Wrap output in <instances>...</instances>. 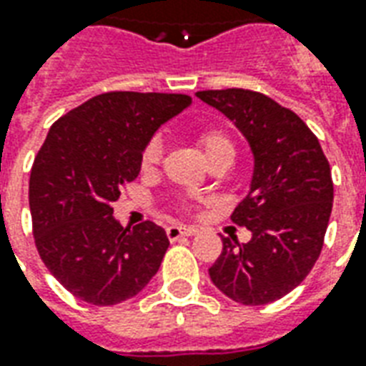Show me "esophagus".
Returning a JSON list of instances; mask_svg holds the SVG:
<instances>
[{
    "label": "esophagus",
    "mask_w": 366,
    "mask_h": 366,
    "mask_svg": "<svg viewBox=\"0 0 366 366\" xmlns=\"http://www.w3.org/2000/svg\"><path fill=\"white\" fill-rule=\"evenodd\" d=\"M197 229H194V227H182V224H172V227H169L167 229V237L170 238V240H178V238L182 237H194V234H197Z\"/></svg>",
    "instance_id": "1"
}]
</instances>
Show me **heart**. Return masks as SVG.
I'll list each match as a JSON object with an SVG mask.
<instances>
[{
  "label": "heart",
  "instance_id": "heart-1",
  "mask_svg": "<svg viewBox=\"0 0 366 366\" xmlns=\"http://www.w3.org/2000/svg\"><path fill=\"white\" fill-rule=\"evenodd\" d=\"M199 145L204 149L205 159L213 155V153L221 151V149H232L229 137L221 134V132H217V129H209V132H204V134L199 135ZM159 157H161V143H159V139H151L142 153V169H153L157 162H159Z\"/></svg>",
  "mask_w": 366,
  "mask_h": 366
}]
</instances>
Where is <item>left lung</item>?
<instances>
[{
  "label": "left lung",
  "mask_w": 366,
  "mask_h": 366,
  "mask_svg": "<svg viewBox=\"0 0 366 366\" xmlns=\"http://www.w3.org/2000/svg\"><path fill=\"white\" fill-rule=\"evenodd\" d=\"M196 97L237 126L254 157L250 190L232 213L252 238H223L209 277L234 302L267 305L291 293L320 256L334 202L330 162L307 124L266 94L224 89Z\"/></svg>",
  "instance_id": "1"
}]
</instances>
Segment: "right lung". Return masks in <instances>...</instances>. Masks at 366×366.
Masks as SVG:
<instances>
[{"mask_svg": "<svg viewBox=\"0 0 366 366\" xmlns=\"http://www.w3.org/2000/svg\"><path fill=\"white\" fill-rule=\"evenodd\" d=\"M192 104L188 94L116 91L54 124L34 159L29 205L44 266L77 299L112 307L142 293L169 237L147 223L124 229L112 202L137 178L157 129Z\"/></svg>", "mask_w": 366, "mask_h": 366, "instance_id": "right-lung-1", "label": "right lung"}]
</instances>
